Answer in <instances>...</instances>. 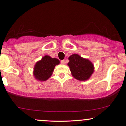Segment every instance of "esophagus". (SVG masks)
<instances>
[{
  "mask_svg": "<svg viewBox=\"0 0 126 126\" xmlns=\"http://www.w3.org/2000/svg\"><path fill=\"white\" fill-rule=\"evenodd\" d=\"M61 63H62V64H65V60H61Z\"/></svg>",
  "mask_w": 126,
  "mask_h": 126,
  "instance_id": "1",
  "label": "esophagus"
}]
</instances>
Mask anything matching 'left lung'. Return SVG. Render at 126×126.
Masks as SVG:
<instances>
[{"label": "left lung", "mask_w": 126, "mask_h": 126, "mask_svg": "<svg viewBox=\"0 0 126 126\" xmlns=\"http://www.w3.org/2000/svg\"><path fill=\"white\" fill-rule=\"evenodd\" d=\"M68 65L73 76L80 81L87 80L94 72V65L88 60L78 54H72L69 57Z\"/></svg>", "instance_id": "left-lung-1"}]
</instances>
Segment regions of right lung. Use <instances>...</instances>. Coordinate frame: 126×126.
Wrapping results in <instances>:
<instances>
[{"instance_id": "obj_1", "label": "right lung", "mask_w": 126, "mask_h": 126, "mask_svg": "<svg viewBox=\"0 0 126 126\" xmlns=\"http://www.w3.org/2000/svg\"><path fill=\"white\" fill-rule=\"evenodd\" d=\"M60 63V61L57 58H51L45 56L41 61L37 62L34 66V75L37 80L46 81L52 75L54 67Z\"/></svg>"}]
</instances>
